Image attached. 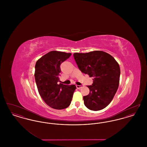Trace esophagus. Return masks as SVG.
Instances as JSON below:
<instances>
[{
	"instance_id": "34e87169",
	"label": "esophagus",
	"mask_w": 147,
	"mask_h": 147,
	"mask_svg": "<svg viewBox=\"0 0 147 147\" xmlns=\"http://www.w3.org/2000/svg\"><path fill=\"white\" fill-rule=\"evenodd\" d=\"M84 86L83 85H76L77 89H80L82 88H83Z\"/></svg>"
}]
</instances>
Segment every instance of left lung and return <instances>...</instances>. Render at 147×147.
Here are the masks:
<instances>
[{
  "instance_id": "8db88e82",
  "label": "left lung",
  "mask_w": 147,
  "mask_h": 147,
  "mask_svg": "<svg viewBox=\"0 0 147 147\" xmlns=\"http://www.w3.org/2000/svg\"><path fill=\"white\" fill-rule=\"evenodd\" d=\"M74 59L80 70L93 77L88 87L89 94L83 96L85 106L90 110L99 111L111 102L119 88V63L109 53L101 51L74 53Z\"/></svg>"
}]
</instances>
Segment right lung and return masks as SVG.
Returning <instances> with one entry per match:
<instances>
[{"mask_svg":"<svg viewBox=\"0 0 147 147\" xmlns=\"http://www.w3.org/2000/svg\"><path fill=\"white\" fill-rule=\"evenodd\" d=\"M70 53L51 51L36 63L35 78L38 92L45 103L51 107L62 110L70 105L75 85L58 84L61 63L69 58Z\"/></svg>","mask_w":147,"mask_h":147,"instance_id":"right-lung-1","label":"right lung"}]
</instances>
